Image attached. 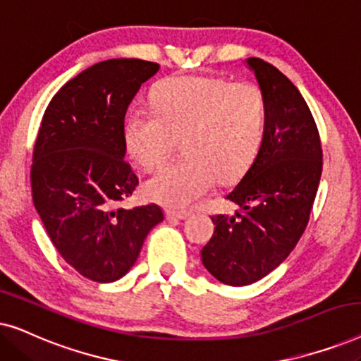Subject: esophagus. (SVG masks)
<instances>
[{"label":"esophagus","mask_w":361,"mask_h":361,"mask_svg":"<svg viewBox=\"0 0 361 361\" xmlns=\"http://www.w3.org/2000/svg\"><path fill=\"white\" fill-rule=\"evenodd\" d=\"M190 214L189 212H176V210H167L166 216L167 220H185Z\"/></svg>","instance_id":"esophagus-1"}]
</instances>
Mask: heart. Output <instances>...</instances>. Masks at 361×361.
<instances>
[{
    "instance_id": "1",
    "label": "heart",
    "mask_w": 361,
    "mask_h": 361,
    "mask_svg": "<svg viewBox=\"0 0 361 361\" xmlns=\"http://www.w3.org/2000/svg\"><path fill=\"white\" fill-rule=\"evenodd\" d=\"M152 110L133 108L123 123L126 151L145 169L159 166L184 136L189 156L171 162L145 184L147 199L185 209L220 180H233L258 156L266 135V100L253 83L224 77L172 75L151 93Z\"/></svg>"
}]
</instances>
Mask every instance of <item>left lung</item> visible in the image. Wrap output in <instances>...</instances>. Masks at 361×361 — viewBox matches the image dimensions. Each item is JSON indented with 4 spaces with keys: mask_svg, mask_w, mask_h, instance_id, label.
Wrapping results in <instances>:
<instances>
[{
    "mask_svg": "<svg viewBox=\"0 0 361 361\" xmlns=\"http://www.w3.org/2000/svg\"><path fill=\"white\" fill-rule=\"evenodd\" d=\"M266 100V135L253 164L226 199L235 215H214L202 248L205 269L228 286L263 279L288 258L307 226L322 174V147L307 103L288 77L246 59Z\"/></svg>",
    "mask_w": 361,
    "mask_h": 361,
    "instance_id": "left-lung-1",
    "label": "left lung"
}]
</instances>
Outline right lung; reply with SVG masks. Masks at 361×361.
I'll return each mask as SVG.
<instances>
[{"label":"right lung","instance_id":"obj_1","mask_svg":"<svg viewBox=\"0 0 361 361\" xmlns=\"http://www.w3.org/2000/svg\"><path fill=\"white\" fill-rule=\"evenodd\" d=\"M157 71L140 59L98 62L68 80L42 116L31 167L34 207L62 258L97 283L123 278L164 220L156 204L116 207L140 184L125 161L126 110Z\"/></svg>","mask_w":361,"mask_h":361}]
</instances>
